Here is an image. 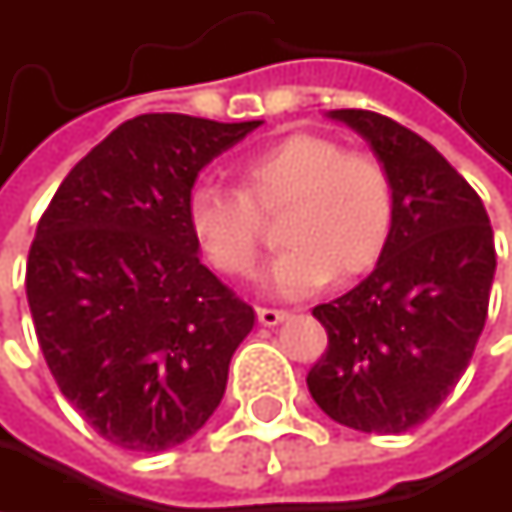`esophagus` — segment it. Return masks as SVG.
<instances>
[{
	"mask_svg": "<svg viewBox=\"0 0 512 512\" xmlns=\"http://www.w3.org/2000/svg\"><path fill=\"white\" fill-rule=\"evenodd\" d=\"M257 320H260V326H278L281 320H287V311H278V308H257Z\"/></svg>",
	"mask_w": 512,
	"mask_h": 512,
	"instance_id": "1",
	"label": "esophagus"
}]
</instances>
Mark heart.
I'll list each match as a JSON object with an SVG mask.
<instances>
[{
  "instance_id": "obj_1",
  "label": "heart",
  "mask_w": 512,
  "mask_h": 512,
  "mask_svg": "<svg viewBox=\"0 0 512 512\" xmlns=\"http://www.w3.org/2000/svg\"><path fill=\"white\" fill-rule=\"evenodd\" d=\"M281 219L287 246L269 269V287L296 299L326 281L367 272L394 231V183L370 154L344 151L314 133H293L240 162V189L198 186L189 195V231L213 269L255 275L266 249L263 219Z\"/></svg>"
}]
</instances>
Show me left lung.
Segmentation results:
<instances>
[{"instance_id":"obj_1","label":"left lung","mask_w":512,"mask_h":512,"mask_svg":"<svg viewBox=\"0 0 512 512\" xmlns=\"http://www.w3.org/2000/svg\"><path fill=\"white\" fill-rule=\"evenodd\" d=\"M329 118L370 142L397 213L376 269L314 308L329 347L308 370V391L344 427L406 433L442 406L474 356L495 275L492 225L468 180L418 133L367 109Z\"/></svg>"}]
</instances>
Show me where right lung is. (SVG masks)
<instances>
[{
    "label": "right lung",
    "instance_id": "obj_1",
    "mask_svg": "<svg viewBox=\"0 0 512 512\" xmlns=\"http://www.w3.org/2000/svg\"><path fill=\"white\" fill-rule=\"evenodd\" d=\"M260 121L156 112L82 156L44 210L26 263L35 335L61 394L124 451L195 436L222 403L255 311L189 231L198 171Z\"/></svg>",
    "mask_w": 512,
    "mask_h": 512
}]
</instances>
